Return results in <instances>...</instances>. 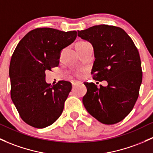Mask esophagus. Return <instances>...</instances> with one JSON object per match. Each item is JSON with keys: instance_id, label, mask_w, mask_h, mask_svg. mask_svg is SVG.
<instances>
[{"instance_id": "obj_1", "label": "esophagus", "mask_w": 153, "mask_h": 153, "mask_svg": "<svg viewBox=\"0 0 153 153\" xmlns=\"http://www.w3.org/2000/svg\"><path fill=\"white\" fill-rule=\"evenodd\" d=\"M81 83V82H79V81H74L73 82H72V85L73 86H75V85H77V84H80Z\"/></svg>"}]
</instances>
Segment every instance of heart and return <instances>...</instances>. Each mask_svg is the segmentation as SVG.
<instances>
[{
  "instance_id": "1",
  "label": "heart",
  "mask_w": 153,
  "mask_h": 153,
  "mask_svg": "<svg viewBox=\"0 0 153 153\" xmlns=\"http://www.w3.org/2000/svg\"><path fill=\"white\" fill-rule=\"evenodd\" d=\"M83 42H78V43L77 44H80V43H83ZM82 71H77V73H76V75L77 76H81L82 75Z\"/></svg>"
}]
</instances>
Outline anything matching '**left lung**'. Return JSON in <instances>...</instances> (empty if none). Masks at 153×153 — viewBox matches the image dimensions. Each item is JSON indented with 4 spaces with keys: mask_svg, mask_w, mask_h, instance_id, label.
Segmentation results:
<instances>
[{
    "mask_svg": "<svg viewBox=\"0 0 153 153\" xmlns=\"http://www.w3.org/2000/svg\"><path fill=\"white\" fill-rule=\"evenodd\" d=\"M78 36L91 43L95 61L91 74L95 80H106V87L85 82L82 102L87 111L103 124L120 122L131 111L142 81L139 51L122 28L100 25L79 31Z\"/></svg>",
    "mask_w": 153,
    "mask_h": 153,
    "instance_id": "left-lung-1",
    "label": "left lung"
}]
</instances>
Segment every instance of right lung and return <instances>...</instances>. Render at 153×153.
<instances>
[{
	"mask_svg": "<svg viewBox=\"0 0 153 153\" xmlns=\"http://www.w3.org/2000/svg\"><path fill=\"white\" fill-rule=\"evenodd\" d=\"M76 31L50 27L27 33L17 44L9 66L11 98L24 122L37 128L54 123L61 115L71 83L51 85L45 71L57 66L63 49L73 43Z\"/></svg>",
	"mask_w": 153,
	"mask_h": 153,
	"instance_id": "obj_1",
	"label": "right lung"
}]
</instances>
